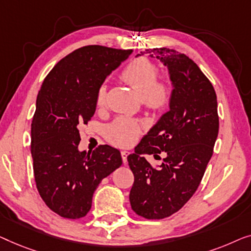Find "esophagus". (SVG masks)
<instances>
[{
	"mask_svg": "<svg viewBox=\"0 0 251 251\" xmlns=\"http://www.w3.org/2000/svg\"><path fill=\"white\" fill-rule=\"evenodd\" d=\"M121 154H122L123 162H124V164H126V162H127V156H128V152H127V151H122Z\"/></svg>",
	"mask_w": 251,
	"mask_h": 251,
	"instance_id": "esophagus-1",
	"label": "esophagus"
}]
</instances>
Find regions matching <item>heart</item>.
I'll return each instance as SVG.
<instances>
[{
    "label": "heart",
    "instance_id": "1",
    "mask_svg": "<svg viewBox=\"0 0 251 251\" xmlns=\"http://www.w3.org/2000/svg\"><path fill=\"white\" fill-rule=\"evenodd\" d=\"M122 79L143 99V103L150 110L161 112L167 109L173 100V87L167 79L158 78L159 68L157 63L148 58H135L124 67ZM108 87L102 83L95 94V105L102 108L105 104ZM142 132L139 121L128 117H118L105 126L104 134L111 144L129 147Z\"/></svg>",
    "mask_w": 251,
    "mask_h": 251
}]
</instances>
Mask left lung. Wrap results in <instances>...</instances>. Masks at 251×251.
I'll list each match as a JSON object with an SVG mask.
<instances>
[{
    "instance_id": "1",
    "label": "left lung",
    "mask_w": 251,
    "mask_h": 251,
    "mask_svg": "<svg viewBox=\"0 0 251 251\" xmlns=\"http://www.w3.org/2000/svg\"><path fill=\"white\" fill-rule=\"evenodd\" d=\"M171 73L174 84L171 110L127 157L134 183L129 193L134 213L147 220H162L178 211L199 186L213 156L220 119L217 97L210 80L188 55L171 49H148ZM165 152L160 168L143 153Z\"/></svg>"
}]
</instances>
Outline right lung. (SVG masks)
<instances>
[{
    "instance_id": "add662e5",
    "label": "right lung",
    "mask_w": 251,
    "mask_h": 251,
    "mask_svg": "<svg viewBox=\"0 0 251 251\" xmlns=\"http://www.w3.org/2000/svg\"><path fill=\"white\" fill-rule=\"evenodd\" d=\"M130 53L102 45L77 49L51 69L38 92L30 146L35 183L63 218L86 216L98 185L122 165L119 151L105 144L79 152L78 125L91 121L98 87Z\"/></svg>"
}]
</instances>
